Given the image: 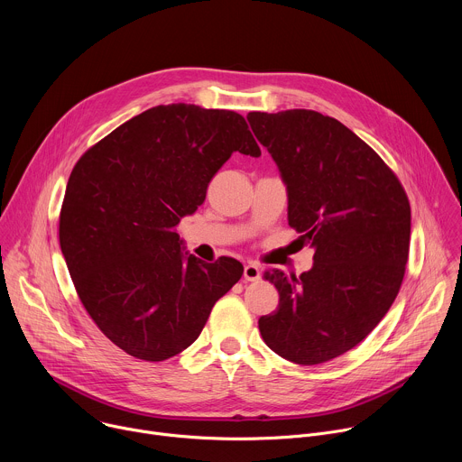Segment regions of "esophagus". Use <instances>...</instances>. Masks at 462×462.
I'll use <instances>...</instances> for the list:
<instances>
[{
	"label": "esophagus",
	"instance_id": "obj_1",
	"mask_svg": "<svg viewBox=\"0 0 462 462\" xmlns=\"http://www.w3.org/2000/svg\"><path fill=\"white\" fill-rule=\"evenodd\" d=\"M245 282H257L261 278V267L255 265V263H246L245 271H243Z\"/></svg>",
	"mask_w": 462,
	"mask_h": 462
}]
</instances>
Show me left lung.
Instances as JSON below:
<instances>
[{
	"mask_svg": "<svg viewBox=\"0 0 462 462\" xmlns=\"http://www.w3.org/2000/svg\"><path fill=\"white\" fill-rule=\"evenodd\" d=\"M246 120L287 186L289 225L314 248L312 269L298 278L265 274L280 305L259 318V333L285 360L323 364L358 346L397 298L410 201L397 175L337 118L289 109Z\"/></svg>",
	"mask_w": 462,
	"mask_h": 462,
	"instance_id": "obj_1",
	"label": "left lung"
}]
</instances>
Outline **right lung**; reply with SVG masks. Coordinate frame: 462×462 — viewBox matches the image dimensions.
I'll return each instance as SVG.
<instances>
[{"mask_svg":"<svg viewBox=\"0 0 462 462\" xmlns=\"http://www.w3.org/2000/svg\"><path fill=\"white\" fill-rule=\"evenodd\" d=\"M234 152L261 155L241 115L170 104L129 118L77 162L60 214L61 254L86 310L127 355H179L239 282V261L205 263L177 234Z\"/></svg>","mask_w":462,"mask_h":462,"instance_id":"add662e5","label":"right lung"}]
</instances>
